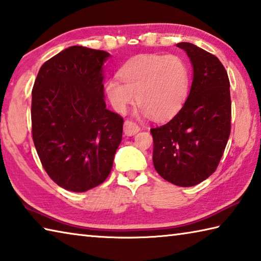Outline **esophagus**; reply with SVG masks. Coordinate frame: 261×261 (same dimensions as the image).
Here are the masks:
<instances>
[{"mask_svg": "<svg viewBox=\"0 0 261 261\" xmlns=\"http://www.w3.org/2000/svg\"><path fill=\"white\" fill-rule=\"evenodd\" d=\"M140 131V127L132 121L124 122V134L126 136H135Z\"/></svg>", "mask_w": 261, "mask_h": 261, "instance_id": "esophagus-1", "label": "esophagus"}]
</instances>
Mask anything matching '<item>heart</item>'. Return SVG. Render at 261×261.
<instances>
[{
  "label": "heart",
  "instance_id": "heart-1",
  "mask_svg": "<svg viewBox=\"0 0 261 261\" xmlns=\"http://www.w3.org/2000/svg\"><path fill=\"white\" fill-rule=\"evenodd\" d=\"M120 77L107 80L105 91L114 110L124 113L137 100L140 114L158 120L173 116L186 101L191 74L186 61L176 55H141L126 61Z\"/></svg>",
  "mask_w": 261,
  "mask_h": 261
}]
</instances>
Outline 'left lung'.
<instances>
[{"instance_id": "1", "label": "left lung", "mask_w": 261, "mask_h": 261, "mask_svg": "<svg viewBox=\"0 0 261 261\" xmlns=\"http://www.w3.org/2000/svg\"><path fill=\"white\" fill-rule=\"evenodd\" d=\"M193 66L191 91L181 110L167 124L150 129L153 163L167 181L180 187L202 182L216 171L230 134L229 79L216 56L187 42Z\"/></svg>"}]
</instances>
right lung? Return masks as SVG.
Returning <instances> with one entry per match:
<instances>
[{"instance_id":"right-lung-1","label":"right lung","mask_w":261,"mask_h":261,"mask_svg":"<svg viewBox=\"0 0 261 261\" xmlns=\"http://www.w3.org/2000/svg\"><path fill=\"white\" fill-rule=\"evenodd\" d=\"M111 55L69 46L42 65L32 91L33 141L58 186L82 193L105 181L123 118L106 108L103 63Z\"/></svg>"}]
</instances>
